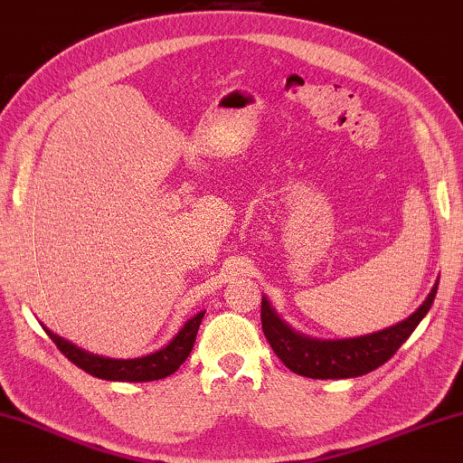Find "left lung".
I'll return each mask as SVG.
<instances>
[{
  "instance_id": "obj_1",
  "label": "left lung",
  "mask_w": 463,
  "mask_h": 463,
  "mask_svg": "<svg viewBox=\"0 0 463 463\" xmlns=\"http://www.w3.org/2000/svg\"><path fill=\"white\" fill-rule=\"evenodd\" d=\"M435 283L429 298L416 312L406 317L404 322L390 328L375 332V335L345 338V340H314L293 332L289 326L281 322L267 298H262L260 320L262 332L269 345L279 359L289 367L293 373L312 377V380H346V377H359L390 361L406 338L412 335L416 326L433 306L437 295Z\"/></svg>"
}]
</instances>
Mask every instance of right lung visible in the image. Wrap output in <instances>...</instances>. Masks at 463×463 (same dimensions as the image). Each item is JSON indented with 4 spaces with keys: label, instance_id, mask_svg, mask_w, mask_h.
Wrapping results in <instances>:
<instances>
[{
    "label": "right lung",
    "instance_id": "right-lung-1",
    "mask_svg": "<svg viewBox=\"0 0 463 463\" xmlns=\"http://www.w3.org/2000/svg\"><path fill=\"white\" fill-rule=\"evenodd\" d=\"M204 312L196 314L191 317L182 330L174 336L168 345L160 351L146 354V357L139 359H106L98 357V354H90L81 351L71 343H67L57 335H52L51 330L44 328L49 338L57 345L61 353L70 359L73 365L86 371V373L100 377V380H110V382H154V380H164V377L172 375L182 363L186 361L188 354L193 351L196 332H199V326L203 320Z\"/></svg>",
    "mask_w": 463,
    "mask_h": 463
}]
</instances>
